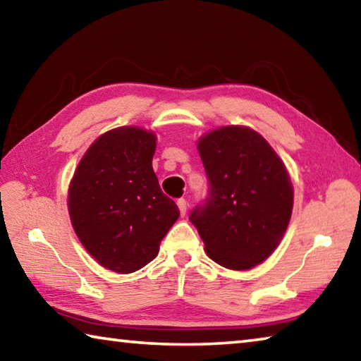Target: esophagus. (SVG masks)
<instances>
[{"instance_id":"34e87169","label":"esophagus","mask_w":361,"mask_h":361,"mask_svg":"<svg viewBox=\"0 0 361 361\" xmlns=\"http://www.w3.org/2000/svg\"><path fill=\"white\" fill-rule=\"evenodd\" d=\"M176 205H178L181 216H185V215H186V210H188V202H186V199H178V200H176Z\"/></svg>"}]
</instances>
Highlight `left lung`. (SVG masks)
I'll use <instances>...</instances> for the list:
<instances>
[{"label": "left lung", "instance_id": "left-lung-1", "mask_svg": "<svg viewBox=\"0 0 361 361\" xmlns=\"http://www.w3.org/2000/svg\"><path fill=\"white\" fill-rule=\"evenodd\" d=\"M197 149L210 188L189 219L213 261L232 271L252 269L274 253L288 228V172L250 127H219L199 140Z\"/></svg>", "mask_w": 361, "mask_h": 361}]
</instances>
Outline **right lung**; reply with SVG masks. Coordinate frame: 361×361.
<instances>
[{
	"label": "right lung",
	"instance_id": "add662e5",
	"mask_svg": "<svg viewBox=\"0 0 361 361\" xmlns=\"http://www.w3.org/2000/svg\"><path fill=\"white\" fill-rule=\"evenodd\" d=\"M156 135L140 127L103 133L85 151L68 189L71 224L99 264L130 274L159 253L180 216L152 170Z\"/></svg>",
	"mask_w": 361,
	"mask_h": 361
}]
</instances>
